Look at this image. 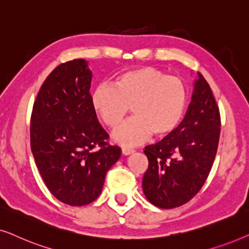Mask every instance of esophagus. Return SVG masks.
Returning a JSON list of instances; mask_svg holds the SVG:
<instances>
[{"label": "esophagus", "mask_w": 249, "mask_h": 249, "mask_svg": "<svg viewBox=\"0 0 249 249\" xmlns=\"http://www.w3.org/2000/svg\"><path fill=\"white\" fill-rule=\"evenodd\" d=\"M134 152H135V149H132V148H129V147L122 148V154H124V155H130Z\"/></svg>", "instance_id": "obj_1"}]
</instances>
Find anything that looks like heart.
Returning a JSON list of instances; mask_svg holds the SVG:
<instances>
[{
  "label": "heart",
  "instance_id": "heart-1",
  "mask_svg": "<svg viewBox=\"0 0 249 249\" xmlns=\"http://www.w3.org/2000/svg\"><path fill=\"white\" fill-rule=\"evenodd\" d=\"M91 104L102 122L117 128L131 107L134 117L112 135L114 142L134 146L152 134L171 136L185 117L188 93L182 80L153 67H142L119 74L114 85L102 84L91 95Z\"/></svg>",
  "mask_w": 249,
  "mask_h": 249
}]
</instances>
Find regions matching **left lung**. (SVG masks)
Segmentation results:
<instances>
[{"label": "left lung", "instance_id": "8db88e82", "mask_svg": "<svg viewBox=\"0 0 249 249\" xmlns=\"http://www.w3.org/2000/svg\"><path fill=\"white\" fill-rule=\"evenodd\" d=\"M220 128L219 107L210 85L198 72L179 128L145 147L148 168L142 177V192L153 205L173 209L199 192L215 159Z\"/></svg>", "mask_w": 249, "mask_h": 249}]
</instances>
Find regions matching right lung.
I'll list each match as a JSON object with an SVG mask.
<instances>
[{
	"instance_id": "add662e5",
	"label": "right lung",
	"mask_w": 249,
	"mask_h": 249,
	"mask_svg": "<svg viewBox=\"0 0 249 249\" xmlns=\"http://www.w3.org/2000/svg\"><path fill=\"white\" fill-rule=\"evenodd\" d=\"M91 76L84 59L60 64L40 87L30 119V147L40 176L53 196L71 206L100 196L107 172L121 155L97 120Z\"/></svg>"
}]
</instances>
